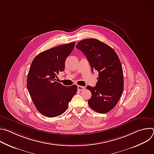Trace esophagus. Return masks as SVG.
Instances as JSON below:
<instances>
[{"mask_svg":"<svg viewBox=\"0 0 154 154\" xmlns=\"http://www.w3.org/2000/svg\"><path fill=\"white\" fill-rule=\"evenodd\" d=\"M77 89H78V90H79V91H83V90H85V87L82 86H80V85H78V86H77Z\"/></svg>","mask_w":154,"mask_h":154,"instance_id":"1","label":"esophagus"}]
</instances>
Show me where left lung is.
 Returning <instances> with one entry per match:
<instances>
[{
  "label": "left lung",
  "instance_id": "obj_1",
  "mask_svg": "<svg viewBox=\"0 0 154 154\" xmlns=\"http://www.w3.org/2000/svg\"><path fill=\"white\" fill-rule=\"evenodd\" d=\"M76 48L85 55L92 72H99L96 86L86 87L92 94L88 103L95 112L106 113L116 106L124 89L123 71L119 58L111 47L97 39L82 40Z\"/></svg>",
  "mask_w": 154,
  "mask_h": 154
}]
</instances>
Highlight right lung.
Masks as SVG:
<instances>
[{
	"mask_svg": "<svg viewBox=\"0 0 154 154\" xmlns=\"http://www.w3.org/2000/svg\"><path fill=\"white\" fill-rule=\"evenodd\" d=\"M74 46L73 42L41 52L31 64L27 89L38 111L46 117L54 118L63 114L77 93L75 85L66 87L55 81L57 75L64 70L66 59Z\"/></svg>",
	"mask_w": 154,
	"mask_h": 154,
	"instance_id": "right-lung-1",
	"label": "right lung"
}]
</instances>
